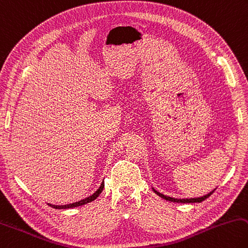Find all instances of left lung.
Here are the masks:
<instances>
[{
  "instance_id": "obj_1",
  "label": "left lung",
  "mask_w": 248,
  "mask_h": 248,
  "mask_svg": "<svg viewBox=\"0 0 248 248\" xmlns=\"http://www.w3.org/2000/svg\"><path fill=\"white\" fill-rule=\"evenodd\" d=\"M153 188V191H154L157 195L158 196H160V197H163L164 200H166V201H169V202H202V201H205L206 199H208V197L213 194L214 193V191H211L210 193H208V194H206V195H204V196H202V197H195V199H174V197H170V196H166V195H164V194H161V193H159L158 191H156L154 187H152Z\"/></svg>"
}]
</instances>
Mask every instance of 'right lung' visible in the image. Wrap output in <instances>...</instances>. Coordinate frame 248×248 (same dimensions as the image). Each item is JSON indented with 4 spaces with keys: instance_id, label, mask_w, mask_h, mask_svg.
Listing matches in <instances>:
<instances>
[{
    "instance_id": "add662e5",
    "label": "right lung",
    "mask_w": 248,
    "mask_h": 248,
    "mask_svg": "<svg viewBox=\"0 0 248 248\" xmlns=\"http://www.w3.org/2000/svg\"><path fill=\"white\" fill-rule=\"evenodd\" d=\"M103 188H104V181H103V182L101 183V186L98 187L97 190H96L95 192H94L92 195H90L89 197H87V199L81 200V201H79V202H73V204H68V205H61V206H58V205H52V204H48V205L51 206V207H53V208H55V209H68V208H75V207L82 206V205L88 204V202H93L94 200H96L97 197L100 196L101 193H102Z\"/></svg>"
}]
</instances>
